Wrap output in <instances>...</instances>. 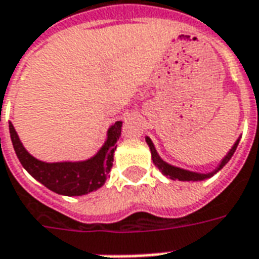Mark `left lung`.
<instances>
[{"instance_id": "left-lung-1", "label": "left lung", "mask_w": 259, "mask_h": 259, "mask_svg": "<svg viewBox=\"0 0 259 259\" xmlns=\"http://www.w3.org/2000/svg\"><path fill=\"white\" fill-rule=\"evenodd\" d=\"M145 141H147V144L149 145V149H151V155H152V162L155 163V166L162 171L163 176L166 177L171 178V180H180V181H202V180H206V178H210L212 177L214 174L217 173L218 170H221L225 164L229 162V159L232 158V155L235 154V151L237 148V144H239V141L240 139H237V141L233 144L231 149H229V152L227 154V156L222 159L221 163L218 164V167L215 170H212L211 173H195V171H189V170H184V168H180V167H176V166H171V164H168L164 162L163 159H160V156L158 155L156 152V149L154 147V143L151 141L149 137H145Z\"/></svg>"}]
</instances>
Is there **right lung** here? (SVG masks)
<instances>
[{
    "mask_svg": "<svg viewBox=\"0 0 259 259\" xmlns=\"http://www.w3.org/2000/svg\"><path fill=\"white\" fill-rule=\"evenodd\" d=\"M122 122L118 120L107 132V141L93 158L83 162L47 163L30 155L19 140L16 130L9 123L13 148L20 163L37 181L48 189L64 196H82L104 185L114 162L116 141L120 137Z\"/></svg>",
    "mask_w": 259,
    "mask_h": 259,
    "instance_id": "obj_1",
    "label": "right lung"
}]
</instances>
